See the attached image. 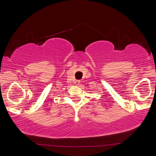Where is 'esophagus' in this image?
Wrapping results in <instances>:
<instances>
[{
	"label": "esophagus",
	"mask_w": 156,
	"mask_h": 156,
	"mask_svg": "<svg viewBox=\"0 0 156 156\" xmlns=\"http://www.w3.org/2000/svg\"><path fill=\"white\" fill-rule=\"evenodd\" d=\"M74 83L76 85H78V84H80V80H76Z\"/></svg>",
	"instance_id": "obj_1"
}]
</instances>
